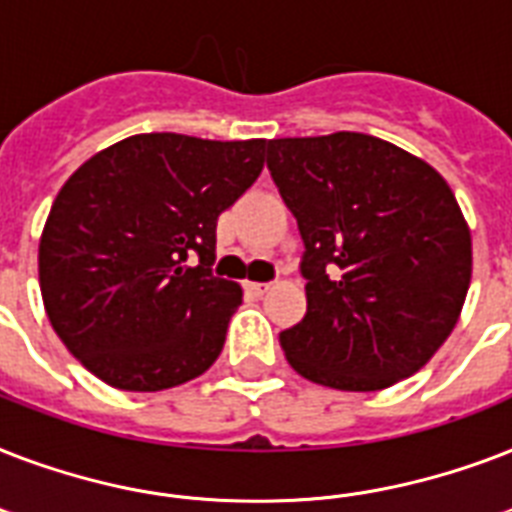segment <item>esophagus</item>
<instances>
[{
  "label": "esophagus",
  "instance_id": "obj_1",
  "mask_svg": "<svg viewBox=\"0 0 512 512\" xmlns=\"http://www.w3.org/2000/svg\"><path fill=\"white\" fill-rule=\"evenodd\" d=\"M244 289H247L249 295L260 297V295H265L268 289H271V284H260V281H247V284H244Z\"/></svg>",
  "mask_w": 512,
  "mask_h": 512
}]
</instances>
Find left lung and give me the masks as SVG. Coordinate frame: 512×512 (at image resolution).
Instances as JSON below:
<instances>
[{
  "instance_id": "obj_1",
  "label": "left lung",
  "mask_w": 512,
  "mask_h": 512,
  "mask_svg": "<svg viewBox=\"0 0 512 512\" xmlns=\"http://www.w3.org/2000/svg\"><path fill=\"white\" fill-rule=\"evenodd\" d=\"M268 170L305 244L308 311L281 332L289 366L356 393L422 369L452 335L473 273L449 183L364 132L268 140Z\"/></svg>"
}]
</instances>
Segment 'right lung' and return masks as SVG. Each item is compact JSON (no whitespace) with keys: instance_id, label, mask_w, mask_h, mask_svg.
<instances>
[{"instance_id":"right-lung-1","label":"right lung","mask_w":512,"mask_h":512,"mask_svg":"<svg viewBox=\"0 0 512 512\" xmlns=\"http://www.w3.org/2000/svg\"><path fill=\"white\" fill-rule=\"evenodd\" d=\"M265 146L148 132L63 183L39 239V287L55 335L98 380L156 393L215 364L241 305L239 284L209 268L217 217L260 177Z\"/></svg>"}]
</instances>
